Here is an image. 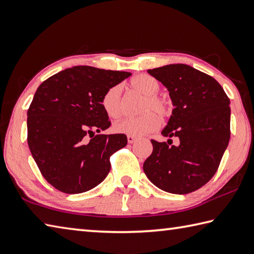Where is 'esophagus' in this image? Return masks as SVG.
I'll return each mask as SVG.
<instances>
[{"label":"esophagus","mask_w":254,"mask_h":254,"mask_svg":"<svg viewBox=\"0 0 254 254\" xmlns=\"http://www.w3.org/2000/svg\"><path fill=\"white\" fill-rule=\"evenodd\" d=\"M136 139H137L136 136H131V135H128V136H127V140H128V143H129V144L135 143Z\"/></svg>","instance_id":"34e87169"}]
</instances>
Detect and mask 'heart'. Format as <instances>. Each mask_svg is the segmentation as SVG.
<instances>
[{
    "instance_id": "b5f03b06",
    "label": "heart",
    "mask_w": 254,
    "mask_h": 254,
    "mask_svg": "<svg viewBox=\"0 0 254 254\" xmlns=\"http://www.w3.org/2000/svg\"><path fill=\"white\" fill-rule=\"evenodd\" d=\"M131 87L144 96L140 113L137 117L124 118L114 125L117 134L140 136L156 130L161 125V119L168 118L172 114V102L167 97L159 95V82L149 74H138L131 79ZM101 105L109 118H118L123 113V89L116 84L105 92ZM159 115H157V114Z\"/></svg>"
}]
</instances>
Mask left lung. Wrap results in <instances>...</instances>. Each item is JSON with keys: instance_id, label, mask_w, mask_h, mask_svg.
I'll return each mask as SVG.
<instances>
[{"instance_id": "obj_1", "label": "left lung", "mask_w": 254, "mask_h": 254, "mask_svg": "<svg viewBox=\"0 0 254 254\" xmlns=\"http://www.w3.org/2000/svg\"><path fill=\"white\" fill-rule=\"evenodd\" d=\"M148 73L167 88L174 106L162 135L180 143L152 139L144 172L158 189L189 194L205 185L220 166L231 135L230 99L214 78L188 64L159 66Z\"/></svg>"}]
</instances>
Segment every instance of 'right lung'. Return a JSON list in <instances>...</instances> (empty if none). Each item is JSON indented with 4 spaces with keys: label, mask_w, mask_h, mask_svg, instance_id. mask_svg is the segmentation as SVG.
I'll use <instances>...</instances> for the list:
<instances>
[{
    "label": "right lung",
    "mask_w": 254,
    "mask_h": 254,
    "mask_svg": "<svg viewBox=\"0 0 254 254\" xmlns=\"http://www.w3.org/2000/svg\"><path fill=\"white\" fill-rule=\"evenodd\" d=\"M130 74L78 65L37 89L28 110V145L42 176L58 190L87 192L108 175L110 156L127 145V137L99 134L111 124L101 99Z\"/></svg>",
    "instance_id": "right-lung-1"
}]
</instances>
